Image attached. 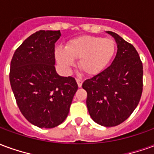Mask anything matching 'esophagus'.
<instances>
[{
  "label": "esophagus",
  "mask_w": 154,
  "mask_h": 154,
  "mask_svg": "<svg viewBox=\"0 0 154 154\" xmlns=\"http://www.w3.org/2000/svg\"><path fill=\"white\" fill-rule=\"evenodd\" d=\"M77 85H78V87H82V80H81V79H79V78H77Z\"/></svg>",
  "instance_id": "esophagus-1"
}]
</instances>
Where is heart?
<instances>
[{
	"mask_svg": "<svg viewBox=\"0 0 154 154\" xmlns=\"http://www.w3.org/2000/svg\"><path fill=\"white\" fill-rule=\"evenodd\" d=\"M116 48L112 38L85 35L68 41L65 49L57 48L55 56L58 63L65 69H69L74 65V60L79 59L81 71L88 76H96L107 67Z\"/></svg>",
	"mask_w": 154,
	"mask_h": 154,
	"instance_id": "1",
	"label": "heart"
}]
</instances>
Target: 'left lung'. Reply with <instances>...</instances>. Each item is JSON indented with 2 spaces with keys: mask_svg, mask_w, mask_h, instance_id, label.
<instances>
[{
  "mask_svg": "<svg viewBox=\"0 0 154 154\" xmlns=\"http://www.w3.org/2000/svg\"><path fill=\"white\" fill-rule=\"evenodd\" d=\"M117 44L115 59L106 69L82 84L91 119L106 127L116 126L129 118L143 91V64L132 44L107 31Z\"/></svg>",
  "mask_w": 154,
  "mask_h": 154,
  "instance_id": "left-lung-1",
  "label": "left lung"
}]
</instances>
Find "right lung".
Returning a JSON list of instances; mask_svg holds the SVG:
<instances>
[{"mask_svg": "<svg viewBox=\"0 0 154 154\" xmlns=\"http://www.w3.org/2000/svg\"><path fill=\"white\" fill-rule=\"evenodd\" d=\"M60 30H39L15 50L11 62L10 82L16 103L29 122L50 129L63 122L77 90L74 77L55 70V43Z\"/></svg>", "mask_w": 154, "mask_h": 154, "instance_id": "1", "label": "right lung"}]
</instances>
